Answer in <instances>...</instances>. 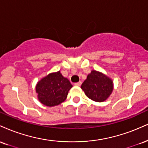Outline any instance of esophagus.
Segmentation results:
<instances>
[{
	"label": "esophagus",
	"mask_w": 148,
	"mask_h": 148,
	"mask_svg": "<svg viewBox=\"0 0 148 148\" xmlns=\"http://www.w3.org/2000/svg\"><path fill=\"white\" fill-rule=\"evenodd\" d=\"M81 83H82L81 81H79V82H78V83H74V85H75V86H81Z\"/></svg>",
	"instance_id": "esophagus-1"
}]
</instances>
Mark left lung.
<instances>
[{
  "instance_id": "8db88e82",
  "label": "left lung",
  "mask_w": 148,
  "mask_h": 148,
  "mask_svg": "<svg viewBox=\"0 0 148 148\" xmlns=\"http://www.w3.org/2000/svg\"><path fill=\"white\" fill-rule=\"evenodd\" d=\"M81 88L85 95L96 102L106 101L114 90L112 79L106 74L97 70H92Z\"/></svg>"
}]
</instances>
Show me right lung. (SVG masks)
<instances>
[{
  "label": "right lung",
  "mask_w": 148,
  "mask_h": 148,
  "mask_svg": "<svg viewBox=\"0 0 148 148\" xmlns=\"http://www.w3.org/2000/svg\"><path fill=\"white\" fill-rule=\"evenodd\" d=\"M72 85L60 71L44 76L36 85L38 100L48 107H54L64 102Z\"/></svg>",
  "instance_id": "1"
}]
</instances>
